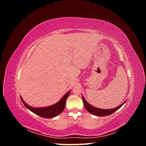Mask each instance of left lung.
<instances>
[{
    "label": "left lung",
    "mask_w": 146,
    "mask_h": 146,
    "mask_svg": "<svg viewBox=\"0 0 146 146\" xmlns=\"http://www.w3.org/2000/svg\"><path fill=\"white\" fill-rule=\"evenodd\" d=\"M82 99L83 101L84 107H85V109L87 110V111L89 113H90L91 114H93V115L98 116H108V115H110V114H111L114 112L117 111L118 109L120 108L125 103V102H126V101H125L124 102L122 103L121 105L118 106L117 107H116V108H113V109L105 110V109H100V108H96V107H93V106H92L91 105H90V104H88L86 100L85 99V98H84L83 96H82Z\"/></svg>",
    "instance_id": "obj_1"
}]
</instances>
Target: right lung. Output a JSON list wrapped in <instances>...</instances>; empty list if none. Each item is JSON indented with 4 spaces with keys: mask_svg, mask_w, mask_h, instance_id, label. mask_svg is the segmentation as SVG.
Here are the masks:
<instances>
[{
    "mask_svg": "<svg viewBox=\"0 0 146 146\" xmlns=\"http://www.w3.org/2000/svg\"><path fill=\"white\" fill-rule=\"evenodd\" d=\"M70 92V91H69L67 93L64 94V96L58 102L53 105L48 106V107H47L35 108L30 107V106H29L23 100V99L21 98V99L22 102H23L24 105H25V107L26 108H27L29 110H30L31 111L34 113L35 114H36L37 115L44 118H52L58 116V114L62 113L65 107L66 99H68Z\"/></svg>",
    "mask_w": 146,
    "mask_h": 146,
    "instance_id": "right-lung-1",
    "label": "right lung"
}]
</instances>
